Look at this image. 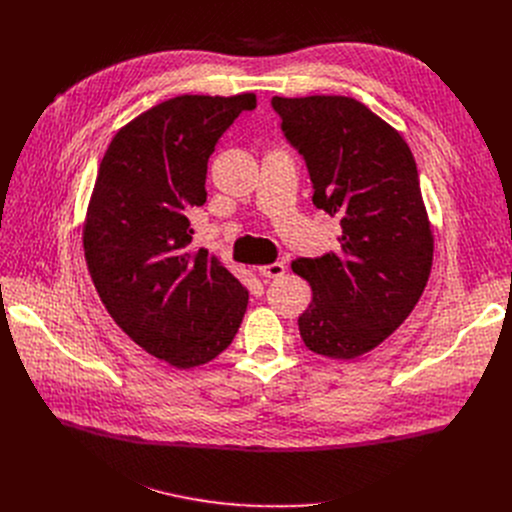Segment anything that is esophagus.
Wrapping results in <instances>:
<instances>
[{
	"instance_id": "obj_1",
	"label": "esophagus",
	"mask_w": 512,
	"mask_h": 512,
	"mask_svg": "<svg viewBox=\"0 0 512 512\" xmlns=\"http://www.w3.org/2000/svg\"><path fill=\"white\" fill-rule=\"evenodd\" d=\"M259 273H261L265 279H275V277H281V275L285 273V263H283V261H275V263L263 265V267H259Z\"/></svg>"
}]
</instances>
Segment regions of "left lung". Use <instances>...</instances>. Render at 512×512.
<instances>
[{
    "label": "left lung",
    "instance_id": "8db88e82",
    "mask_svg": "<svg viewBox=\"0 0 512 512\" xmlns=\"http://www.w3.org/2000/svg\"><path fill=\"white\" fill-rule=\"evenodd\" d=\"M271 105L306 160L312 202L342 227L336 251L291 263L312 285L302 340L316 354L356 358L407 320L429 279L433 233L413 154L356 99L273 97Z\"/></svg>",
    "mask_w": 512,
    "mask_h": 512
}]
</instances>
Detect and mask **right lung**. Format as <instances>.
Here are the masks:
<instances>
[{
    "label": "right lung",
    "mask_w": 512,
    "mask_h": 512,
    "mask_svg": "<svg viewBox=\"0 0 512 512\" xmlns=\"http://www.w3.org/2000/svg\"><path fill=\"white\" fill-rule=\"evenodd\" d=\"M255 107L253 93L168 99L123 125L99 166L83 225L89 273L115 324L176 369L221 354L247 312V287L188 245L214 145Z\"/></svg>",
    "instance_id": "obj_1"
}]
</instances>
